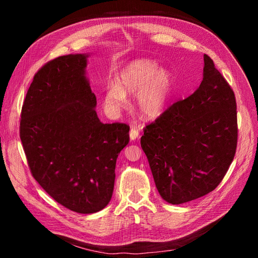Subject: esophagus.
Segmentation results:
<instances>
[{
  "label": "esophagus",
  "instance_id": "obj_1",
  "mask_svg": "<svg viewBox=\"0 0 258 258\" xmlns=\"http://www.w3.org/2000/svg\"><path fill=\"white\" fill-rule=\"evenodd\" d=\"M139 137H140V131L136 127H132L130 130V139L134 141V140H137Z\"/></svg>",
  "mask_w": 258,
  "mask_h": 258
}]
</instances>
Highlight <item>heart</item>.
Wrapping results in <instances>:
<instances>
[{
    "label": "heart",
    "mask_w": 258,
    "mask_h": 258,
    "mask_svg": "<svg viewBox=\"0 0 258 258\" xmlns=\"http://www.w3.org/2000/svg\"><path fill=\"white\" fill-rule=\"evenodd\" d=\"M173 89L170 70L159 68L152 59H136L124 66L117 75V84H110L104 104L112 113H118L128 104L127 96H136L138 112L145 118H155L165 111Z\"/></svg>",
    "instance_id": "heart-1"
}]
</instances>
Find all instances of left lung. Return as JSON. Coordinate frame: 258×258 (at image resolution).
Returning <instances> with one entry per match:
<instances>
[{
	"label": "left lung",
	"instance_id": "8db88e82",
	"mask_svg": "<svg viewBox=\"0 0 258 258\" xmlns=\"http://www.w3.org/2000/svg\"><path fill=\"white\" fill-rule=\"evenodd\" d=\"M198 89L144 128L141 146L163 200L181 205L222 182L238 142L237 103L208 54Z\"/></svg>",
	"mask_w": 258,
	"mask_h": 258
}]
</instances>
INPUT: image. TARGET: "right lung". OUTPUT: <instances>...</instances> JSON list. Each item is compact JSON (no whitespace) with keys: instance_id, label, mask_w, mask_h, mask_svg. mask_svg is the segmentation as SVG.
I'll return each mask as SVG.
<instances>
[{"instance_id":"right-lung-1","label":"right lung","mask_w":258,"mask_h":258,"mask_svg":"<svg viewBox=\"0 0 258 258\" xmlns=\"http://www.w3.org/2000/svg\"><path fill=\"white\" fill-rule=\"evenodd\" d=\"M89 54L61 56L33 77L21 110L20 140L31 173L58 204L82 214L110 202L126 123H103L86 77Z\"/></svg>"}]
</instances>
